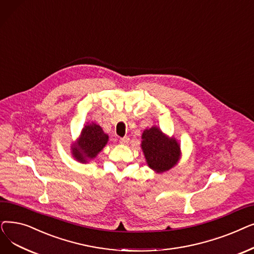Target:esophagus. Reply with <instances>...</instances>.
<instances>
[{"label":"esophagus","mask_w":254,"mask_h":254,"mask_svg":"<svg viewBox=\"0 0 254 254\" xmlns=\"http://www.w3.org/2000/svg\"><path fill=\"white\" fill-rule=\"evenodd\" d=\"M128 142H129V137H127V136H125V137H123V138H120V143L127 144Z\"/></svg>","instance_id":"34e87169"}]
</instances>
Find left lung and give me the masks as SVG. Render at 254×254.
<instances>
[{
  "label": "left lung",
  "instance_id": "obj_1",
  "mask_svg": "<svg viewBox=\"0 0 254 254\" xmlns=\"http://www.w3.org/2000/svg\"><path fill=\"white\" fill-rule=\"evenodd\" d=\"M140 147L148 166L157 174L172 170L182 157L179 141L157 126L143 130Z\"/></svg>",
  "mask_w": 254,
  "mask_h": 254
}]
</instances>
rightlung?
Masks as SVG:
<instances>
[{
	"mask_svg": "<svg viewBox=\"0 0 254 254\" xmlns=\"http://www.w3.org/2000/svg\"><path fill=\"white\" fill-rule=\"evenodd\" d=\"M108 141V134L95 122L87 123L80 131L78 138L71 144V155L80 163L94 160Z\"/></svg>",
	"mask_w": 254,
	"mask_h": 254,
	"instance_id": "obj_1",
	"label": "right lung"
}]
</instances>
